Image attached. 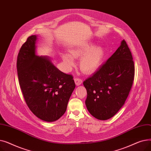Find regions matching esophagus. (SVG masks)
<instances>
[{"label":"esophagus","mask_w":151,"mask_h":151,"mask_svg":"<svg viewBox=\"0 0 151 151\" xmlns=\"http://www.w3.org/2000/svg\"><path fill=\"white\" fill-rule=\"evenodd\" d=\"M75 83H76V84L77 86H79V85H80L83 83V80H81V79H80V78L76 77L75 78Z\"/></svg>","instance_id":"1"}]
</instances>
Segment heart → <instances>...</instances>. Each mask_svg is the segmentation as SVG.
I'll return each instance as SVG.
<instances>
[{
	"label": "heart",
	"instance_id": "b5f03b06",
	"mask_svg": "<svg viewBox=\"0 0 151 151\" xmlns=\"http://www.w3.org/2000/svg\"><path fill=\"white\" fill-rule=\"evenodd\" d=\"M62 59L68 68L74 64L73 58H81L80 68L86 73H92L100 67L104 57V51L101 47L91 44H85L70 51V54H63Z\"/></svg>",
	"mask_w": 151,
	"mask_h": 151
}]
</instances>
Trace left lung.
Returning <instances> with one entry per match:
<instances>
[{"label": "left lung", "instance_id": "8db88e82", "mask_svg": "<svg viewBox=\"0 0 151 151\" xmlns=\"http://www.w3.org/2000/svg\"><path fill=\"white\" fill-rule=\"evenodd\" d=\"M134 77L132 54L123 40L104 64L83 82L88 93L86 105L91 114L100 120L114 116L125 104Z\"/></svg>", "mask_w": 151, "mask_h": 151}]
</instances>
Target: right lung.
<instances>
[{
    "label": "right lung",
    "mask_w": 151,
    "mask_h": 151,
    "mask_svg": "<svg viewBox=\"0 0 151 151\" xmlns=\"http://www.w3.org/2000/svg\"><path fill=\"white\" fill-rule=\"evenodd\" d=\"M36 35L27 38L17 62L20 88L26 104L37 117L56 121L65 113L75 88L73 76L62 72L46 57L35 54Z\"/></svg>",
    "instance_id": "obj_1"
}]
</instances>
